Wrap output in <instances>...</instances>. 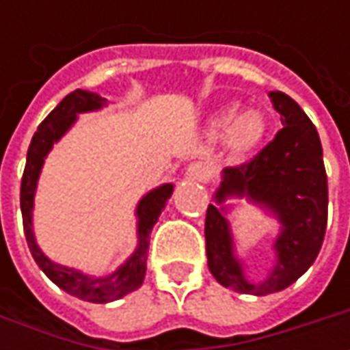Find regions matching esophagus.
I'll list each match as a JSON object with an SVG mask.
<instances>
[{
    "label": "esophagus",
    "instance_id": "1",
    "mask_svg": "<svg viewBox=\"0 0 350 350\" xmlns=\"http://www.w3.org/2000/svg\"><path fill=\"white\" fill-rule=\"evenodd\" d=\"M187 179H191V181H206L210 177V169L208 165H204V163H191L189 167H187Z\"/></svg>",
    "mask_w": 350,
    "mask_h": 350
}]
</instances>
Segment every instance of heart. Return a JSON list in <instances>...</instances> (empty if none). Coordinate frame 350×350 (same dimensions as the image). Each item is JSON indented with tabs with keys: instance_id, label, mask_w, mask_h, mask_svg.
I'll return each instance as SVG.
<instances>
[{
	"instance_id": "obj_1",
	"label": "heart",
	"mask_w": 350,
	"mask_h": 350,
	"mask_svg": "<svg viewBox=\"0 0 350 350\" xmlns=\"http://www.w3.org/2000/svg\"><path fill=\"white\" fill-rule=\"evenodd\" d=\"M212 132L214 134L226 132L228 146L234 152H245L262 138L265 122L262 116L255 111H249L237 118H235V111H226L212 120Z\"/></svg>"
}]
</instances>
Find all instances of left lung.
Returning <instances> with one entry per match:
<instances>
[{"instance_id":"1","label":"left lung","mask_w":350,"mask_h":350,"mask_svg":"<svg viewBox=\"0 0 350 350\" xmlns=\"http://www.w3.org/2000/svg\"><path fill=\"white\" fill-rule=\"evenodd\" d=\"M282 128L275 140L245 163L226 167L216 204L228 196H247L271 210L280 222L275 241L276 262L261 282H249L234 257V237L224 206L208 204L204 237L214 278L241 294L265 296L284 290L316 261L327 226V175L316 126L300 105L282 91H271Z\"/></svg>"}]
</instances>
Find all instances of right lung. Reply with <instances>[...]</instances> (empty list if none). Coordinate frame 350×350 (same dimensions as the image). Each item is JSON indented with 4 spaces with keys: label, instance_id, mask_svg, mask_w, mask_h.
<instances>
[{
    "label": "right lung",
    "instance_id": "obj_1",
    "mask_svg": "<svg viewBox=\"0 0 350 350\" xmlns=\"http://www.w3.org/2000/svg\"><path fill=\"white\" fill-rule=\"evenodd\" d=\"M105 105L97 93L75 89L70 95H66L60 105L40 122L38 130L34 132L29 152H27V165L21 179V214H23V228L29 249L33 253L36 265L42 269V273L62 290L72 294L79 300L93 304H107L126 296L128 292L140 288L146 276V259H148V245H150V234L157 222L161 210L165 208V202L173 195V185H161L142 198L136 208L138 216V247L132 253L122 267H118L113 275L109 276H89L56 265L48 259L46 255L38 249L34 241L33 232V204L36 181L40 175V169L44 163V157L52 150V144L58 142L70 130L79 113L97 111Z\"/></svg>",
    "mask_w": 350,
    "mask_h": 350
}]
</instances>
